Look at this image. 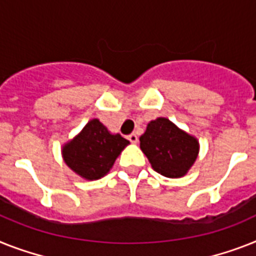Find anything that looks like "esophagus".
<instances>
[{
	"label": "esophagus",
	"instance_id": "obj_1",
	"mask_svg": "<svg viewBox=\"0 0 256 256\" xmlns=\"http://www.w3.org/2000/svg\"><path fill=\"white\" fill-rule=\"evenodd\" d=\"M126 138H128V140H130L132 144H136L137 140H138V138H137V134H136V133H130V136L126 137Z\"/></svg>",
	"mask_w": 256,
	"mask_h": 256
}]
</instances>
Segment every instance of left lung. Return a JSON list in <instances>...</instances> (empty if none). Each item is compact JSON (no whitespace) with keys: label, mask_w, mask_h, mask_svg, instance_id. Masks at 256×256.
I'll list each match as a JSON object with an SVG mask.
<instances>
[{"label":"left lung","mask_w":256,"mask_h":256,"mask_svg":"<svg viewBox=\"0 0 256 256\" xmlns=\"http://www.w3.org/2000/svg\"><path fill=\"white\" fill-rule=\"evenodd\" d=\"M140 148L152 168L166 178H182L199 156V140L166 118L148 124L140 137Z\"/></svg>","instance_id":"8db88e82"}]
</instances>
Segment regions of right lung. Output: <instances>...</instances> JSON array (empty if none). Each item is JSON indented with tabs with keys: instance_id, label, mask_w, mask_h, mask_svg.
<instances>
[{
	"instance_id": "1",
	"label": "right lung",
	"mask_w": 256,
	"mask_h": 256,
	"mask_svg": "<svg viewBox=\"0 0 256 256\" xmlns=\"http://www.w3.org/2000/svg\"><path fill=\"white\" fill-rule=\"evenodd\" d=\"M128 144L119 133H111L98 119H92L77 136L62 145L61 154L76 174L86 180H96L108 174Z\"/></svg>"
}]
</instances>
